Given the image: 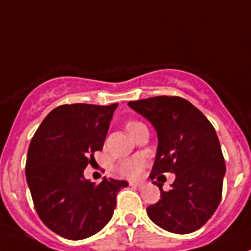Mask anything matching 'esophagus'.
<instances>
[{"label":"esophagus","mask_w":251,"mask_h":251,"mask_svg":"<svg viewBox=\"0 0 251 251\" xmlns=\"http://www.w3.org/2000/svg\"><path fill=\"white\" fill-rule=\"evenodd\" d=\"M128 183H130V186H132V187H142V186H143V182H142V181H130Z\"/></svg>","instance_id":"obj_1"}]
</instances>
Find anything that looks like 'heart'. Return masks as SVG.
Masks as SVG:
<instances>
[{"label":"heart","mask_w":251,"mask_h":251,"mask_svg":"<svg viewBox=\"0 0 251 251\" xmlns=\"http://www.w3.org/2000/svg\"><path fill=\"white\" fill-rule=\"evenodd\" d=\"M133 124H137V121H130V123L126 124V130H127L130 126H132ZM144 166V158L141 155L132 156V158L124 159V160L119 161L118 165H116V171L119 174L123 175L126 177H137L141 174L142 169Z\"/></svg>","instance_id":"obj_1"}]
</instances>
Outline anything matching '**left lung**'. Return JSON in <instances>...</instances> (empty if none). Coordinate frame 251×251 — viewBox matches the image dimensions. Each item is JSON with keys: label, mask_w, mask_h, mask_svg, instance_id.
<instances>
[{"label": "left lung", "mask_w": 251, "mask_h": 251, "mask_svg": "<svg viewBox=\"0 0 251 251\" xmlns=\"http://www.w3.org/2000/svg\"><path fill=\"white\" fill-rule=\"evenodd\" d=\"M149 120L158 135V151L151 178L176 175L170 191L160 189V201L149 205V219L165 231L187 234L204 226L222 197L226 165L221 146L206 116L181 97H159L128 102ZM164 176V175H163Z\"/></svg>", "instance_id": "obj_1"}]
</instances>
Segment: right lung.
Masks as SVG:
<instances>
[{
    "mask_svg": "<svg viewBox=\"0 0 251 251\" xmlns=\"http://www.w3.org/2000/svg\"><path fill=\"white\" fill-rule=\"evenodd\" d=\"M118 103H76L53 109L35 132L27 151V186L40 219L54 233L80 240L110 221L116 194L126 181L103 178L96 184L83 176L95 151H102Z\"/></svg>",
    "mask_w": 251,
    "mask_h": 251,
    "instance_id": "obj_1",
    "label": "right lung"
}]
</instances>
